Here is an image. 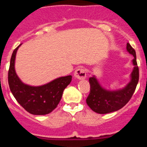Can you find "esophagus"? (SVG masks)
<instances>
[{
  "label": "esophagus",
  "instance_id": "1",
  "mask_svg": "<svg viewBox=\"0 0 147 147\" xmlns=\"http://www.w3.org/2000/svg\"><path fill=\"white\" fill-rule=\"evenodd\" d=\"M74 76L79 80L85 79L86 78L85 69H83L82 67L78 68V69H77L76 70H75V73H74Z\"/></svg>",
  "mask_w": 147,
  "mask_h": 147
}]
</instances>
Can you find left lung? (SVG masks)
<instances>
[{
    "instance_id": "obj_1",
    "label": "left lung",
    "mask_w": 147,
    "mask_h": 147,
    "mask_svg": "<svg viewBox=\"0 0 147 147\" xmlns=\"http://www.w3.org/2000/svg\"><path fill=\"white\" fill-rule=\"evenodd\" d=\"M127 50L134 56L132 64L134 68L130 75V81L122 89L117 90H106L102 87L94 75L90 78V92L86 102L92 111L98 114H107L122 108L130 100L134 94L139 81V67L134 49L127 44Z\"/></svg>"
}]
</instances>
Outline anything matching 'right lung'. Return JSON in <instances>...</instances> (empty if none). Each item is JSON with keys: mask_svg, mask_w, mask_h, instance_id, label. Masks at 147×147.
<instances>
[{"mask_svg": "<svg viewBox=\"0 0 147 147\" xmlns=\"http://www.w3.org/2000/svg\"><path fill=\"white\" fill-rule=\"evenodd\" d=\"M13 51L8 71V84L12 94L27 112L35 115H45L57 107L72 76L60 77L40 86H31L20 80L15 69L16 56L18 47Z\"/></svg>", "mask_w": 147, "mask_h": 147, "instance_id": "1", "label": "right lung"}]
</instances>
